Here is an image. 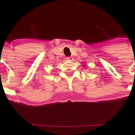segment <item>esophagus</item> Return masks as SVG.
I'll use <instances>...</instances> for the list:
<instances>
[{
	"label": "esophagus",
	"mask_w": 135,
	"mask_h": 135,
	"mask_svg": "<svg viewBox=\"0 0 135 135\" xmlns=\"http://www.w3.org/2000/svg\"><path fill=\"white\" fill-rule=\"evenodd\" d=\"M66 60L68 61H73V58L72 57H66Z\"/></svg>",
	"instance_id": "obj_1"
}]
</instances>
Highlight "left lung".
<instances>
[{"mask_svg":"<svg viewBox=\"0 0 135 135\" xmlns=\"http://www.w3.org/2000/svg\"><path fill=\"white\" fill-rule=\"evenodd\" d=\"M84 66V67H85V66Z\"/></svg>","mask_w":135,"mask_h":135,"instance_id":"obj_1","label":"left lung"}]
</instances>
